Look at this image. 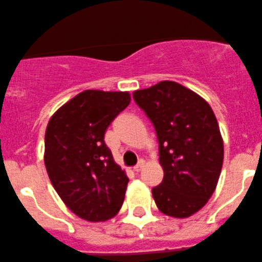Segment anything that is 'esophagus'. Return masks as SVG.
<instances>
[{"label":"esophagus","instance_id":"obj_1","mask_svg":"<svg viewBox=\"0 0 262 262\" xmlns=\"http://www.w3.org/2000/svg\"><path fill=\"white\" fill-rule=\"evenodd\" d=\"M143 167H145V161L143 160H139L138 161V164L137 165H134V172H139V170H142L143 169Z\"/></svg>","mask_w":262,"mask_h":262}]
</instances>
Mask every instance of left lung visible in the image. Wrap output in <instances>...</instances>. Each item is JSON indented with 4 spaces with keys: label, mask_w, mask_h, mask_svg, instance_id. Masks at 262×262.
Returning <instances> with one entry per match:
<instances>
[{
    "label": "left lung",
    "mask_w": 262,
    "mask_h": 262,
    "mask_svg": "<svg viewBox=\"0 0 262 262\" xmlns=\"http://www.w3.org/2000/svg\"><path fill=\"white\" fill-rule=\"evenodd\" d=\"M156 130L164 178L152 189L158 208L186 219L214 192L224 163V141L211 106L174 81H160L133 93Z\"/></svg>",
    "instance_id": "1"
}]
</instances>
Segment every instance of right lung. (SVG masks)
<instances>
[{
	"instance_id": "right-lung-1",
	"label": "right lung",
	"mask_w": 262,
	"mask_h": 262,
	"mask_svg": "<svg viewBox=\"0 0 262 262\" xmlns=\"http://www.w3.org/2000/svg\"><path fill=\"white\" fill-rule=\"evenodd\" d=\"M130 103L128 92L85 90L49 120L45 167L68 208L90 222L116 216L129 178L104 143L112 120Z\"/></svg>"
}]
</instances>
